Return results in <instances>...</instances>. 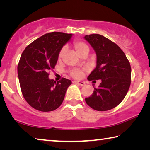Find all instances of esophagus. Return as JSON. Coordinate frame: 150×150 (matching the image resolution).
Masks as SVG:
<instances>
[{"instance_id":"esophagus-1","label":"esophagus","mask_w":150,"mask_h":150,"mask_svg":"<svg viewBox=\"0 0 150 150\" xmlns=\"http://www.w3.org/2000/svg\"><path fill=\"white\" fill-rule=\"evenodd\" d=\"M73 83H75V84H79L81 86H83L85 85V83L83 82V81H73Z\"/></svg>"}]
</instances>
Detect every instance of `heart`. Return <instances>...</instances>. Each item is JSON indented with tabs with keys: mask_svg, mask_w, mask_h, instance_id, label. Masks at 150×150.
I'll use <instances>...</instances> for the list:
<instances>
[{
	"mask_svg": "<svg viewBox=\"0 0 150 150\" xmlns=\"http://www.w3.org/2000/svg\"><path fill=\"white\" fill-rule=\"evenodd\" d=\"M73 47H74L76 52L78 53L79 55H81L85 52H88V51H89V47H88V45L84 42L79 41V40H76V41L73 42ZM65 52V47H63L62 49L60 50V52L59 53V59L63 56ZM71 75L72 77L75 78H80L82 77L83 73L80 70L73 69L71 71Z\"/></svg>",
	"mask_w": 150,
	"mask_h": 150,
	"instance_id": "obj_1",
	"label": "heart"
}]
</instances>
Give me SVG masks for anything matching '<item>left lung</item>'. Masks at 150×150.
<instances>
[{
    "mask_svg": "<svg viewBox=\"0 0 150 150\" xmlns=\"http://www.w3.org/2000/svg\"><path fill=\"white\" fill-rule=\"evenodd\" d=\"M84 38L95 51L96 65L88 80H101L85 102L94 110L106 111L118 106L125 97L131 83V67L120 47L102 35H86Z\"/></svg>",
    "mask_w": 150,
    "mask_h": 150,
    "instance_id": "obj_1",
    "label": "left lung"
}]
</instances>
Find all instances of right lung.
<instances>
[{
  "mask_svg": "<svg viewBox=\"0 0 150 150\" xmlns=\"http://www.w3.org/2000/svg\"><path fill=\"white\" fill-rule=\"evenodd\" d=\"M71 36L63 32L47 33L22 52L18 65L20 88L26 102L38 110L49 112L59 107L71 84L67 79L56 82L48 77L49 71L56 65L60 50Z\"/></svg>",
  "mask_w": 150,
  "mask_h": 150,
  "instance_id": "obj_1",
  "label": "right lung"
}]
</instances>
